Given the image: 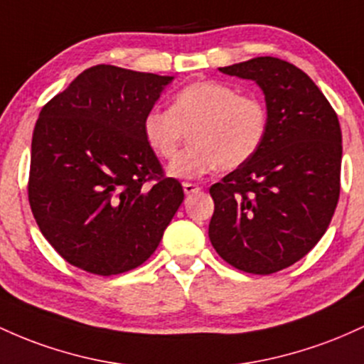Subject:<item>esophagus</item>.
Masks as SVG:
<instances>
[{
  "instance_id": "1",
  "label": "esophagus",
  "mask_w": 364,
  "mask_h": 364,
  "mask_svg": "<svg viewBox=\"0 0 364 364\" xmlns=\"http://www.w3.org/2000/svg\"><path fill=\"white\" fill-rule=\"evenodd\" d=\"M182 187H183V193H186L187 196L198 193V191H201V187L196 186V183H193V182H183Z\"/></svg>"
}]
</instances>
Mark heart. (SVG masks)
I'll list each match as a JSON object with an SVG mask.
<instances>
[{"label":"heart","instance_id":"1","mask_svg":"<svg viewBox=\"0 0 364 364\" xmlns=\"http://www.w3.org/2000/svg\"><path fill=\"white\" fill-rule=\"evenodd\" d=\"M189 132L191 146L168 166L175 178H198L216 168L234 170L251 160L268 132V109L259 97L239 94L220 80H199L173 96L168 112L151 109L142 120L148 148L170 160Z\"/></svg>","mask_w":364,"mask_h":364}]
</instances>
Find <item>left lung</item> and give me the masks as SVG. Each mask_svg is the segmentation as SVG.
Wrapping results in <instances>:
<instances>
[{
  "label": "left lung",
  "instance_id": "1",
  "mask_svg": "<svg viewBox=\"0 0 364 364\" xmlns=\"http://www.w3.org/2000/svg\"><path fill=\"white\" fill-rule=\"evenodd\" d=\"M218 70L259 85L268 132L251 160L211 186L208 235L237 270L270 275L304 258L330 225L341 193V125L323 92L289 61L258 56Z\"/></svg>",
  "mask_w": 364,
  "mask_h": 364
}]
</instances>
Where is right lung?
I'll list each match as a JSON object with an SVG mask.
<instances>
[{"label": "right lung", "mask_w": 364, "mask_h": 364, "mask_svg": "<svg viewBox=\"0 0 364 364\" xmlns=\"http://www.w3.org/2000/svg\"><path fill=\"white\" fill-rule=\"evenodd\" d=\"M175 77L96 65L41 109L28 203L63 259L96 275L134 270L156 251L183 201L163 177L142 120Z\"/></svg>", "instance_id": "add662e5"}]
</instances>
